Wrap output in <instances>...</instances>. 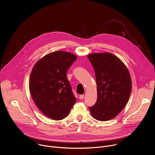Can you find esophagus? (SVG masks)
<instances>
[{
  "label": "esophagus",
  "mask_w": 155,
  "mask_h": 155,
  "mask_svg": "<svg viewBox=\"0 0 155 155\" xmlns=\"http://www.w3.org/2000/svg\"><path fill=\"white\" fill-rule=\"evenodd\" d=\"M84 94H80V95L79 96V98H80V99H83L84 98Z\"/></svg>",
  "instance_id": "obj_1"
}]
</instances>
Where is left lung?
<instances>
[{
  "instance_id": "8db88e82",
  "label": "left lung",
  "mask_w": 155,
  "mask_h": 155,
  "mask_svg": "<svg viewBox=\"0 0 155 155\" xmlns=\"http://www.w3.org/2000/svg\"><path fill=\"white\" fill-rule=\"evenodd\" d=\"M95 72L97 98L89 107L92 117L101 121L116 117L126 105L132 90L129 72L122 61L110 53L88 54Z\"/></svg>"
}]
</instances>
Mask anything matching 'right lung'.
I'll return each mask as SVG.
<instances>
[{"label":"right lung","instance_id":"1","mask_svg":"<svg viewBox=\"0 0 155 155\" xmlns=\"http://www.w3.org/2000/svg\"><path fill=\"white\" fill-rule=\"evenodd\" d=\"M77 58L69 52L57 51L43 56L32 68L31 96L40 111L51 119L68 117L76 102L66 73Z\"/></svg>","mask_w":155,"mask_h":155}]
</instances>
